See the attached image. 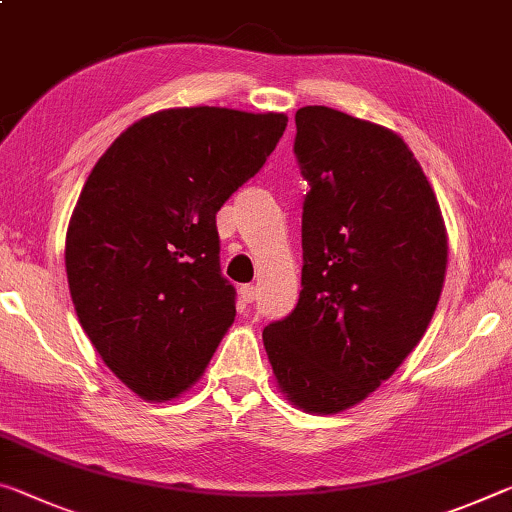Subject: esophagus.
Returning a JSON list of instances; mask_svg holds the SVG:
<instances>
[{"instance_id":"obj_1","label":"esophagus","mask_w":512,"mask_h":512,"mask_svg":"<svg viewBox=\"0 0 512 512\" xmlns=\"http://www.w3.org/2000/svg\"><path fill=\"white\" fill-rule=\"evenodd\" d=\"M239 296H241L243 303H253V300L257 298V287L255 285H243L239 289Z\"/></svg>"}]
</instances>
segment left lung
I'll return each instance as SVG.
<instances>
[{
    "mask_svg": "<svg viewBox=\"0 0 512 512\" xmlns=\"http://www.w3.org/2000/svg\"><path fill=\"white\" fill-rule=\"evenodd\" d=\"M303 278L294 312L264 328L280 392L335 415L376 392L431 323L446 273L440 205L392 129L330 107L296 111Z\"/></svg>",
    "mask_w": 512,
    "mask_h": 512,
    "instance_id": "obj_1",
    "label": "left lung"
}]
</instances>
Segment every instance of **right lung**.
<instances>
[{"label":"right lung","instance_id":"right-lung-1","mask_svg":"<svg viewBox=\"0 0 512 512\" xmlns=\"http://www.w3.org/2000/svg\"><path fill=\"white\" fill-rule=\"evenodd\" d=\"M285 113L182 107L150 113L102 154L66 234L79 323L145 401L186 392L232 326L216 212L285 134Z\"/></svg>","mask_w":512,"mask_h":512}]
</instances>
